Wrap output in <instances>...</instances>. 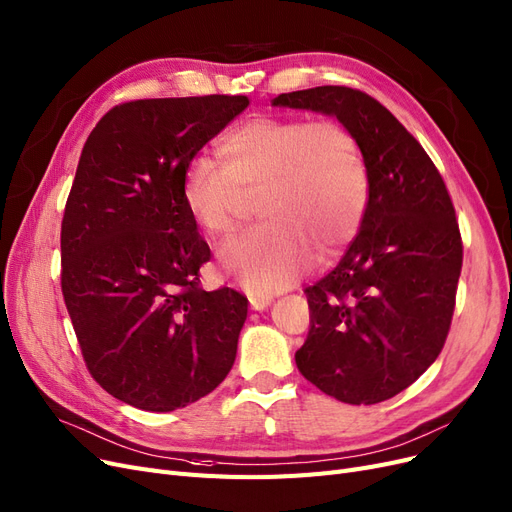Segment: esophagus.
I'll return each instance as SVG.
<instances>
[{
  "label": "esophagus",
  "instance_id": "1",
  "mask_svg": "<svg viewBox=\"0 0 512 512\" xmlns=\"http://www.w3.org/2000/svg\"><path fill=\"white\" fill-rule=\"evenodd\" d=\"M268 306H272V297L266 295H251V308L253 310H266Z\"/></svg>",
  "mask_w": 512,
  "mask_h": 512
}]
</instances>
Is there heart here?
I'll return each instance as SVG.
<instances>
[{"instance_id": "obj_1", "label": "heart", "mask_w": 512, "mask_h": 512, "mask_svg": "<svg viewBox=\"0 0 512 512\" xmlns=\"http://www.w3.org/2000/svg\"><path fill=\"white\" fill-rule=\"evenodd\" d=\"M221 162L187 164L181 200L200 230L230 238L259 196L266 219L219 253L221 270L251 295H274L316 257L337 255L367 211L369 175L361 143L337 120L259 116L219 143Z\"/></svg>"}]
</instances>
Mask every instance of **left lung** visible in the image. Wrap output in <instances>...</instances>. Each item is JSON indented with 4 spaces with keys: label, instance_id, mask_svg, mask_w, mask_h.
<instances>
[{
    "label": "left lung",
    "instance_id": "1",
    "mask_svg": "<svg viewBox=\"0 0 512 512\" xmlns=\"http://www.w3.org/2000/svg\"><path fill=\"white\" fill-rule=\"evenodd\" d=\"M272 105L333 116L361 143L365 219L337 268L304 291L310 331L295 363L337 401L382 403L443 350L462 270L456 211L424 147L369 94L318 86Z\"/></svg>",
    "mask_w": 512,
    "mask_h": 512
}]
</instances>
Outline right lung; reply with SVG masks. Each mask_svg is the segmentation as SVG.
<instances>
[{"label": "right lung", "instance_id": "right-lung-1", "mask_svg": "<svg viewBox=\"0 0 512 512\" xmlns=\"http://www.w3.org/2000/svg\"><path fill=\"white\" fill-rule=\"evenodd\" d=\"M249 97L113 107L84 143L61 225V287L90 375L116 399L166 413L230 373L249 301L202 291L211 249L181 200L187 164Z\"/></svg>", "mask_w": 512, "mask_h": 512}]
</instances>
